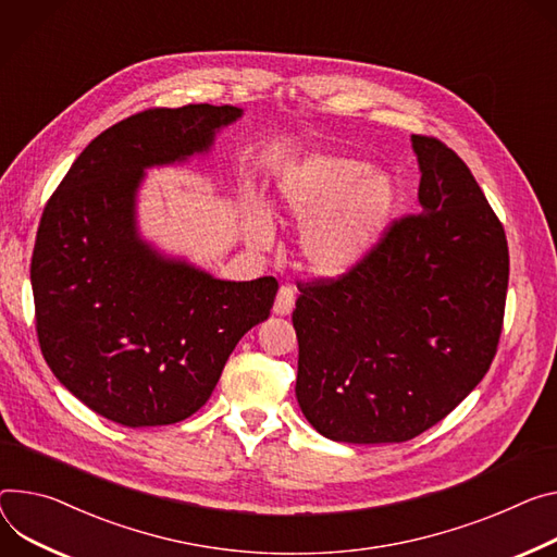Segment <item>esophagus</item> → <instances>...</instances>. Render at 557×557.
<instances>
[{
  "label": "esophagus",
  "mask_w": 557,
  "mask_h": 557,
  "mask_svg": "<svg viewBox=\"0 0 557 557\" xmlns=\"http://www.w3.org/2000/svg\"><path fill=\"white\" fill-rule=\"evenodd\" d=\"M295 309V290L290 286H282L277 290L275 305H273V313L275 315H290Z\"/></svg>",
  "instance_id": "34e87169"
}]
</instances>
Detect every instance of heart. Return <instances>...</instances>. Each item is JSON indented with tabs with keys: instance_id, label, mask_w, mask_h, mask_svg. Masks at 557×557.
<instances>
[{
	"instance_id": "1",
	"label": "heart",
	"mask_w": 557,
	"mask_h": 557,
	"mask_svg": "<svg viewBox=\"0 0 557 557\" xmlns=\"http://www.w3.org/2000/svg\"><path fill=\"white\" fill-rule=\"evenodd\" d=\"M277 209L299 224L305 264L324 277L348 273L377 246L388 228L397 188L388 173L333 153L288 162L275 182ZM242 233L256 248L273 242V215L258 195L242 201Z\"/></svg>"
}]
</instances>
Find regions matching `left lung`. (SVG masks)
<instances>
[{
    "mask_svg": "<svg viewBox=\"0 0 557 557\" xmlns=\"http://www.w3.org/2000/svg\"><path fill=\"white\" fill-rule=\"evenodd\" d=\"M411 148L418 215L395 222L344 277L301 286L295 301V395L333 442L424 433L480 384L502 333L504 228L448 146L411 135Z\"/></svg>",
    "mask_w": 557,
    "mask_h": 557,
    "instance_id": "1",
    "label": "left lung"
}]
</instances>
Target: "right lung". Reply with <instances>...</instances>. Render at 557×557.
<instances>
[{
	"label": "right lung",
	"instance_id": "add662e5",
	"mask_svg": "<svg viewBox=\"0 0 557 557\" xmlns=\"http://www.w3.org/2000/svg\"><path fill=\"white\" fill-rule=\"evenodd\" d=\"M242 115L188 104L122 120L82 150L44 209L30 262L44 360L111 422L186 420L244 333L271 315L275 277L220 280L139 231L146 171L207 158Z\"/></svg>",
	"mask_w": 557,
	"mask_h": 557
}]
</instances>
